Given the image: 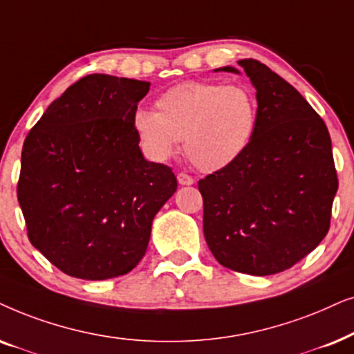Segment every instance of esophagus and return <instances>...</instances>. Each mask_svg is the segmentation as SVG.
Segmentation results:
<instances>
[{"label": "esophagus", "mask_w": 354, "mask_h": 354, "mask_svg": "<svg viewBox=\"0 0 354 354\" xmlns=\"http://www.w3.org/2000/svg\"><path fill=\"white\" fill-rule=\"evenodd\" d=\"M178 183L183 186H191V185H194V178L189 176L187 173H180L178 174Z\"/></svg>", "instance_id": "34e87169"}]
</instances>
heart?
<instances>
[{
    "label": "heart",
    "mask_w": 354,
    "mask_h": 354,
    "mask_svg": "<svg viewBox=\"0 0 354 354\" xmlns=\"http://www.w3.org/2000/svg\"><path fill=\"white\" fill-rule=\"evenodd\" d=\"M157 111L140 110L136 131L147 152L167 160L185 142L186 155L201 171L233 165L251 145L259 122V102L248 87L218 82H183L157 102Z\"/></svg>",
    "instance_id": "obj_1"
}]
</instances>
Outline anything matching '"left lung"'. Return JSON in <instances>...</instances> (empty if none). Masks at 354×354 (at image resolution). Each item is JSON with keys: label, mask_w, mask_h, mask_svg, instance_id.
I'll return each mask as SVG.
<instances>
[{"label": "left lung", "mask_w": 354, "mask_h": 354, "mask_svg": "<svg viewBox=\"0 0 354 354\" xmlns=\"http://www.w3.org/2000/svg\"><path fill=\"white\" fill-rule=\"evenodd\" d=\"M238 64L257 91L256 136L236 162L197 186L214 257L262 277L291 268L319 246L330 228L338 178L327 126L304 97L261 61Z\"/></svg>", "instance_id": "left-lung-1"}]
</instances>
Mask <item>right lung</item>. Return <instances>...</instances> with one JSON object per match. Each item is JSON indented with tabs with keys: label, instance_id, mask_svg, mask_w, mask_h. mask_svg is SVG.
Listing matches in <instances>:
<instances>
[{
	"label": "right lung",
	"instance_id": "right-lung-1",
	"mask_svg": "<svg viewBox=\"0 0 354 354\" xmlns=\"http://www.w3.org/2000/svg\"><path fill=\"white\" fill-rule=\"evenodd\" d=\"M150 84L88 74L29 131L17 201L29 241L66 275H124L147 251L152 220L176 191L171 168L147 162L134 118Z\"/></svg>",
	"mask_w": 354,
	"mask_h": 354
}]
</instances>
